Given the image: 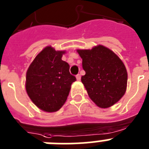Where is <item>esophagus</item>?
Returning <instances> with one entry per match:
<instances>
[{"label": "esophagus", "instance_id": "1", "mask_svg": "<svg viewBox=\"0 0 149 149\" xmlns=\"http://www.w3.org/2000/svg\"><path fill=\"white\" fill-rule=\"evenodd\" d=\"M76 78H77V81H81V75L80 74H77Z\"/></svg>", "mask_w": 149, "mask_h": 149}]
</instances>
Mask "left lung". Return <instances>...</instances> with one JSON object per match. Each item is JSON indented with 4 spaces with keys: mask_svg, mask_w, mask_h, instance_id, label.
Instances as JSON below:
<instances>
[{
    "mask_svg": "<svg viewBox=\"0 0 149 149\" xmlns=\"http://www.w3.org/2000/svg\"><path fill=\"white\" fill-rule=\"evenodd\" d=\"M77 51L86 72L81 81L91 100L101 108L115 104L127 88V73L123 62L113 51L101 45Z\"/></svg>",
    "mask_w": 149,
    "mask_h": 149,
    "instance_id": "left-lung-1",
    "label": "left lung"
}]
</instances>
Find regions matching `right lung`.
Returning <instances> with one entry per match:
<instances>
[{
	"mask_svg": "<svg viewBox=\"0 0 149 149\" xmlns=\"http://www.w3.org/2000/svg\"><path fill=\"white\" fill-rule=\"evenodd\" d=\"M65 51L45 48L36 56L26 74V91L36 106L52 113L61 108L76 77L69 72L68 63L62 60Z\"/></svg>",
	"mask_w": 149,
	"mask_h": 149,
	"instance_id": "obj_1",
	"label": "right lung"
}]
</instances>
